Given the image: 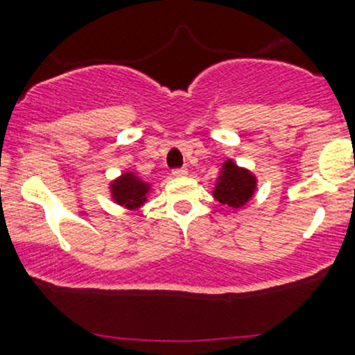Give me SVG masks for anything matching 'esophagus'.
Listing matches in <instances>:
<instances>
[{
  "instance_id": "1",
  "label": "esophagus",
  "mask_w": 355,
  "mask_h": 355,
  "mask_svg": "<svg viewBox=\"0 0 355 355\" xmlns=\"http://www.w3.org/2000/svg\"><path fill=\"white\" fill-rule=\"evenodd\" d=\"M171 173L175 175V177H184V175H187V168H175L173 171H171Z\"/></svg>"
}]
</instances>
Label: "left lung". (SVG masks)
Segmentation results:
<instances>
[{"instance_id": "left-lung-1", "label": "left lung", "mask_w": 355, "mask_h": 355, "mask_svg": "<svg viewBox=\"0 0 355 355\" xmlns=\"http://www.w3.org/2000/svg\"><path fill=\"white\" fill-rule=\"evenodd\" d=\"M256 177L245 168L237 166L232 159H227L214 185L213 198L228 207H244L256 192Z\"/></svg>"}]
</instances>
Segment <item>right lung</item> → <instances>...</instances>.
Masks as SVG:
<instances>
[{
    "label": "right lung",
    "mask_w": 355,
    "mask_h": 355,
    "mask_svg": "<svg viewBox=\"0 0 355 355\" xmlns=\"http://www.w3.org/2000/svg\"><path fill=\"white\" fill-rule=\"evenodd\" d=\"M111 198L118 206L125 209L135 211L148 200V194L151 191V185L148 182L141 180L137 175L132 171H125L123 175L110 184Z\"/></svg>",
    "instance_id": "right-lung-1"
}]
</instances>
